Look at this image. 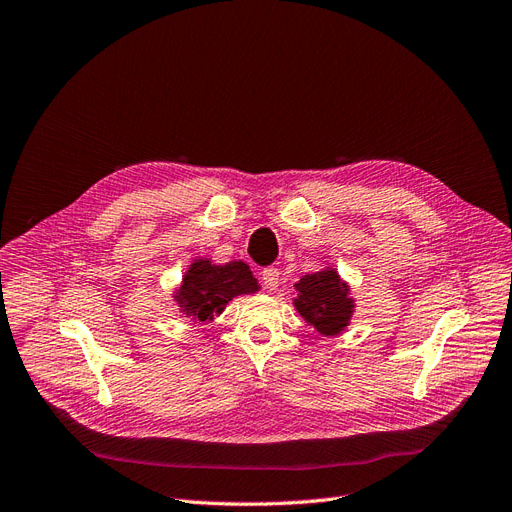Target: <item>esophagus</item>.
Returning a JSON list of instances; mask_svg holds the SVG:
<instances>
[{
	"mask_svg": "<svg viewBox=\"0 0 512 512\" xmlns=\"http://www.w3.org/2000/svg\"><path fill=\"white\" fill-rule=\"evenodd\" d=\"M261 282L265 288H268V291H276L278 282H280V272L274 268V265H270V268H263Z\"/></svg>",
	"mask_w": 512,
	"mask_h": 512,
	"instance_id": "1",
	"label": "esophagus"
}]
</instances>
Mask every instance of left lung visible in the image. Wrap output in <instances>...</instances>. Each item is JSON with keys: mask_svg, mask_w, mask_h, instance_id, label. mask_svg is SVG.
Listing matches in <instances>:
<instances>
[{"mask_svg": "<svg viewBox=\"0 0 512 512\" xmlns=\"http://www.w3.org/2000/svg\"><path fill=\"white\" fill-rule=\"evenodd\" d=\"M295 288V309L320 335H339L349 326L353 299L349 297L347 282H343L335 270L326 268L322 272L307 274L295 284Z\"/></svg>", "mask_w": 512, "mask_h": 512, "instance_id": "left-lung-1", "label": "left lung"}]
</instances>
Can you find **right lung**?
Segmentation results:
<instances>
[{
    "label": "right lung",
    "instance_id": "obj_1",
    "mask_svg": "<svg viewBox=\"0 0 512 512\" xmlns=\"http://www.w3.org/2000/svg\"><path fill=\"white\" fill-rule=\"evenodd\" d=\"M259 284L244 261L215 265L209 259H194L175 301L194 322L213 320L238 295L257 293Z\"/></svg>",
    "mask_w": 512,
    "mask_h": 512
}]
</instances>
